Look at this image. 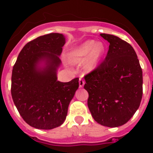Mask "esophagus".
Instances as JSON below:
<instances>
[{
  "mask_svg": "<svg viewBox=\"0 0 153 153\" xmlns=\"http://www.w3.org/2000/svg\"><path fill=\"white\" fill-rule=\"evenodd\" d=\"M85 81L82 79H79V87H83Z\"/></svg>",
  "mask_w": 153,
  "mask_h": 153,
  "instance_id": "obj_1",
  "label": "esophagus"
}]
</instances>
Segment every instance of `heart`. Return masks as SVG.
Returning a JSON list of instances; mask_svg holds the SVG:
<instances>
[{
    "label": "heart",
    "mask_w": 153,
    "mask_h": 153,
    "mask_svg": "<svg viewBox=\"0 0 153 153\" xmlns=\"http://www.w3.org/2000/svg\"><path fill=\"white\" fill-rule=\"evenodd\" d=\"M105 47L102 42L87 40L74 48L69 54L70 61L73 63L84 62L83 67L86 71L95 70L105 54Z\"/></svg>",
    "instance_id": "heart-1"
}]
</instances>
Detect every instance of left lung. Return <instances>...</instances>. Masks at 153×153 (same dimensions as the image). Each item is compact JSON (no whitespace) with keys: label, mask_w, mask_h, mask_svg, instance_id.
<instances>
[{"label":"left lung","mask_w":153,"mask_h":153,"mask_svg":"<svg viewBox=\"0 0 153 153\" xmlns=\"http://www.w3.org/2000/svg\"><path fill=\"white\" fill-rule=\"evenodd\" d=\"M109 43L105 60L85 76L89 109L102 126L114 128L128 122L140 106L142 69L130 44L114 35L100 34Z\"/></svg>","instance_id":"8db88e82"}]
</instances>
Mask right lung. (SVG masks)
<instances>
[{
  "instance_id": "right-lung-1",
  "label": "right lung",
  "mask_w": 153,
  "mask_h": 153,
  "mask_svg": "<svg viewBox=\"0 0 153 153\" xmlns=\"http://www.w3.org/2000/svg\"><path fill=\"white\" fill-rule=\"evenodd\" d=\"M66 38L50 33L28 42L18 55L12 73L11 94L20 116L33 128L52 129L66 120L79 88V78L58 81L59 56Z\"/></svg>"
}]
</instances>
